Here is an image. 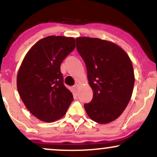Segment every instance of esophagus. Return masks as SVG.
Here are the masks:
<instances>
[{"mask_svg":"<svg viewBox=\"0 0 157 157\" xmlns=\"http://www.w3.org/2000/svg\"><path fill=\"white\" fill-rule=\"evenodd\" d=\"M78 88H79V84L78 83H76L75 85V86H74V88H75V89H78Z\"/></svg>","mask_w":157,"mask_h":157,"instance_id":"obj_1","label":"esophagus"}]
</instances>
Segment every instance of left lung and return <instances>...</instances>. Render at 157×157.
Instances as JSON below:
<instances>
[{"mask_svg":"<svg viewBox=\"0 0 157 157\" xmlns=\"http://www.w3.org/2000/svg\"><path fill=\"white\" fill-rule=\"evenodd\" d=\"M83 59L93 99L84 104L88 116L99 124H108L124 112L132 94L135 75L128 55L118 45L97 38L76 39Z\"/></svg>","mask_w":157,"mask_h":157,"instance_id":"obj_1","label":"left lung"}]
</instances>
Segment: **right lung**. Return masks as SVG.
<instances>
[{
    "instance_id": "obj_1",
    "label": "right lung",
    "mask_w": 157,
    "mask_h": 157,
    "mask_svg": "<svg viewBox=\"0 0 157 157\" xmlns=\"http://www.w3.org/2000/svg\"><path fill=\"white\" fill-rule=\"evenodd\" d=\"M75 48L74 38L50 36L37 41L22 60L17 78L19 94L31 114L42 121L62 118L73 101L63 84L60 64Z\"/></svg>"
}]
</instances>
